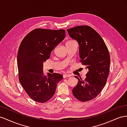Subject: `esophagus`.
Returning <instances> with one entry per match:
<instances>
[{"label": "esophagus", "mask_w": 127, "mask_h": 127, "mask_svg": "<svg viewBox=\"0 0 127 127\" xmlns=\"http://www.w3.org/2000/svg\"><path fill=\"white\" fill-rule=\"evenodd\" d=\"M63 78H66L67 77H70V75L69 74H63Z\"/></svg>", "instance_id": "34e87169"}]
</instances>
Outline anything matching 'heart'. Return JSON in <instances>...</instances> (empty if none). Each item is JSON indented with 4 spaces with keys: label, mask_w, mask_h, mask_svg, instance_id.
Returning <instances> with one entry per match:
<instances>
[{
    "label": "heart",
    "mask_w": 127,
    "mask_h": 127,
    "mask_svg": "<svg viewBox=\"0 0 127 127\" xmlns=\"http://www.w3.org/2000/svg\"><path fill=\"white\" fill-rule=\"evenodd\" d=\"M74 42V41H73V40L68 41H67V42H66V45L68 44V43H71V42Z\"/></svg>",
    "instance_id": "1"
}]
</instances>
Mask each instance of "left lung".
Returning a JSON list of instances; mask_svg holds the SVG:
<instances>
[{"label":"left lung","mask_w":127,"mask_h":127,"mask_svg":"<svg viewBox=\"0 0 127 127\" xmlns=\"http://www.w3.org/2000/svg\"><path fill=\"white\" fill-rule=\"evenodd\" d=\"M70 37L79 44L80 61L89 71L85 80L79 78L72 93L81 102L92 100L102 92L109 73L110 56L100 35L92 28L80 25L67 29Z\"/></svg>","instance_id":"obj_1"}]
</instances>
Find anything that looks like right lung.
<instances>
[{"label": "right lung", "instance_id": "add662e5", "mask_svg": "<svg viewBox=\"0 0 127 127\" xmlns=\"http://www.w3.org/2000/svg\"><path fill=\"white\" fill-rule=\"evenodd\" d=\"M65 37V31L36 29L22 41L17 54V66L21 84L31 99L38 103L47 102L53 96L59 73L43 74V63L53 49Z\"/></svg>", "mask_w": 127, "mask_h": 127}]
</instances>
